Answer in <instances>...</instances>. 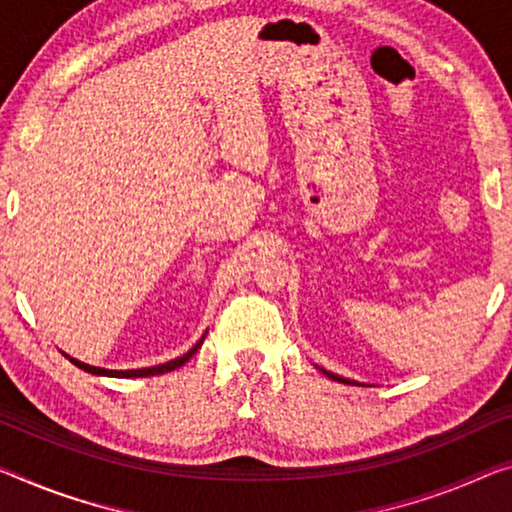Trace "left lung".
I'll use <instances>...</instances> for the list:
<instances>
[{
    "mask_svg": "<svg viewBox=\"0 0 512 512\" xmlns=\"http://www.w3.org/2000/svg\"><path fill=\"white\" fill-rule=\"evenodd\" d=\"M322 373H325L327 377H332V380H338V382H348V384H350V380H343V377H338V375H334V373H327V371H322Z\"/></svg>",
    "mask_w": 512,
    "mask_h": 512,
    "instance_id": "obj_1",
    "label": "left lung"
}]
</instances>
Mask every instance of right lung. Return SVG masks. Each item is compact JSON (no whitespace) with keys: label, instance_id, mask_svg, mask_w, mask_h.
Listing matches in <instances>:
<instances>
[{"label":"right lung","instance_id":"right-lung-1","mask_svg":"<svg viewBox=\"0 0 512 512\" xmlns=\"http://www.w3.org/2000/svg\"><path fill=\"white\" fill-rule=\"evenodd\" d=\"M201 343H203V338H201L199 343L194 345V348H192L190 352H187V355L178 357V359H174V361H167V364L151 366V368H137V371H107V368H98V366L82 364V361H77V359H73V357H68V359L73 361V364H75L77 368H82V371H86V373H93V375H109V377H148V375H160V373H169V371H174V368L183 366L185 361H190V357L194 355V352L201 348Z\"/></svg>","mask_w":512,"mask_h":512}]
</instances>
